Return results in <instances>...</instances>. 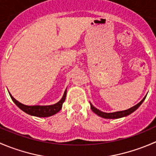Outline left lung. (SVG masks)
Returning a JSON list of instances; mask_svg holds the SVG:
<instances>
[{
	"instance_id": "left-lung-1",
	"label": "left lung",
	"mask_w": 156,
	"mask_h": 156,
	"mask_svg": "<svg viewBox=\"0 0 156 156\" xmlns=\"http://www.w3.org/2000/svg\"><path fill=\"white\" fill-rule=\"evenodd\" d=\"M146 97L140 102L138 104H136V106H133V107L130 108L129 109L125 110V111H120V112H112V113H106V112H103L100 111L99 109H97V108L94 107L93 105L90 104V108L91 110L94 112V113L97 115L100 116L102 118H104V119H119V118H122V117H125V116L131 114L132 112L135 111L141 104L142 103L144 102V100H145Z\"/></svg>"
}]
</instances>
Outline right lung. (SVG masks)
Here are the masks:
<instances>
[{
	"instance_id": "obj_1",
	"label": "right lung",
	"mask_w": 156,
	"mask_h": 156,
	"mask_svg": "<svg viewBox=\"0 0 156 156\" xmlns=\"http://www.w3.org/2000/svg\"><path fill=\"white\" fill-rule=\"evenodd\" d=\"M10 95L12 101L14 102V103L20 109H22L23 112L27 113V114L31 115L37 116V117H49V116H51L57 113L62 108V103L65 101L66 97V90L65 93L63 94V97L61 99L60 101H59L56 104L51 105V106H26V105L22 104L20 102L17 101L16 100H15L11 96L10 94Z\"/></svg>"
}]
</instances>
